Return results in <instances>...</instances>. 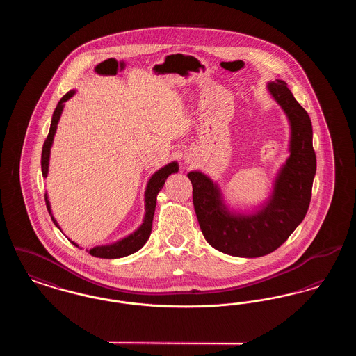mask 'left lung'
Masks as SVG:
<instances>
[{
	"label": "left lung",
	"mask_w": 356,
	"mask_h": 356,
	"mask_svg": "<svg viewBox=\"0 0 356 356\" xmlns=\"http://www.w3.org/2000/svg\"><path fill=\"white\" fill-rule=\"evenodd\" d=\"M267 89L289 124V156L279 168L271 195L250 212L229 207L218 181L200 170L186 176L193 186V207L205 240L222 254L260 257L279 248L303 221L316 173L312 124L305 108L282 80Z\"/></svg>",
	"instance_id": "8db88e82"
}]
</instances>
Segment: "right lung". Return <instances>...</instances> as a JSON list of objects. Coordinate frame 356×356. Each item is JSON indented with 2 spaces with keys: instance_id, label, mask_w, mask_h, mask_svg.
Here are the masks:
<instances>
[{
  "instance_id": "1",
  "label": "right lung",
  "mask_w": 356,
  "mask_h": 356,
  "mask_svg": "<svg viewBox=\"0 0 356 356\" xmlns=\"http://www.w3.org/2000/svg\"><path fill=\"white\" fill-rule=\"evenodd\" d=\"M74 93H76V89H72V90H69L67 95H64L63 99L57 104L54 112H53L51 129H49V134H48L45 143H44L42 154H41V170H42V176L44 177H47L48 172H49L51 148V145H53L56 131H57V124L60 121L63 111H64L65 102H68L70 97H73ZM176 172H179V163L177 161H172V163H168L167 165H164L163 168L156 170L152 176H151V179L148 180L147 188H145V193H144V203H145L144 219H143L141 225L136 229L135 232L129 234L128 236L120 238V240L115 241V243L96 245L92 250H89V254L95 256V257H102V259H119V257H124V256H128V254H135L140 248H143V245L147 243V240L151 236L153 215H154V208H156V203H157V193L161 191V188L165 184V180L168 179V176L172 175V173H176ZM45 202H47V208L49 211L51 220L54 222V225L61 231L58 222L54 219V216L51 215V202H49L48 193H45ZM72 244L79 247V244L74 243V241H72Z\"/></svg>"
}]
</instances>
